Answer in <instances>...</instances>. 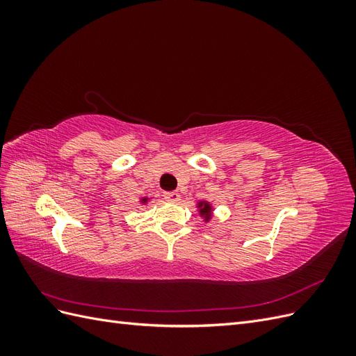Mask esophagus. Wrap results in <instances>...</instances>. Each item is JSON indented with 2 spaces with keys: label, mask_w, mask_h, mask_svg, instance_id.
I'll use <instances>...</instances> for the list:
<instances>
[{
  "label": "esophagus",
  "mask_w": 356,
  "mask_h": 356,
  "mask_svg": "<svg viewBox=\"0 0 356 356\" xmlns=\"http://www.w3.org/2000/svg\"><path fill=\"white\" fill-rule=\"evenodd\" d=\"M163 196L168 202H172V203H177L178 200H181V195L178 191H169V193H165Z\"/></svg>",
  "instance_id": "1"
}]
</instances>
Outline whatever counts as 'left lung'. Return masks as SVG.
I'll return each instance as SVG.
<instances>
[{"mask_svg":"<svg viewBox=\"0 0 356 356\" xmlns=\"http://www.w3.org/2000/svg\"><path fill=\"white\" fill-rule=\"evenodd\" d=\"M197 209H199V215L203 218L204 222L211 221L212 212H213V207H212L211 202H208V200H200V202H197Z\"/></svg>","mask_w":356,"mask_h":356,"instance_id":"8db88e82","label":"left lung"}]
</instances>
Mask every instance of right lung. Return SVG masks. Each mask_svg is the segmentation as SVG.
<instances>
[{
    "label": "right lung",
    "instance_id": "right-lung-1",
    "mask_svg": "<svg viewBox=\"0 0 356 356\" xmlns=\"http://www.w3.org/2000/svg\"><path fill=\"white\" fill-rule=\"evenodd\" d=\"M149 200H152V199H149V197H141V199H139V202H141V204H145V203H148Z\"/></svg>",
    "mask_w": 356,
    "mask_h": 356
}]
</instances>
